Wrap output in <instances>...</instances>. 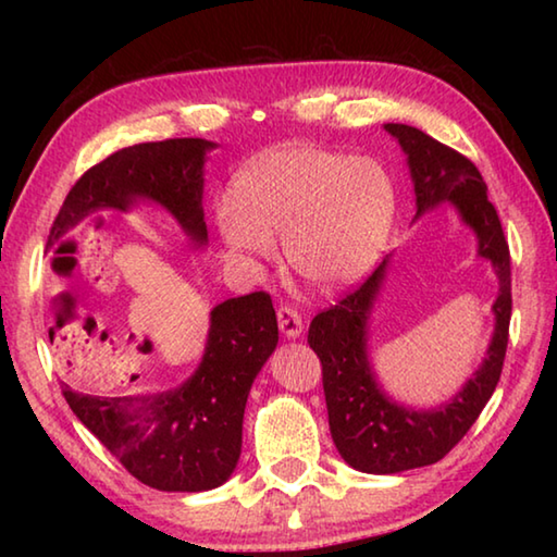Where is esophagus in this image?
<instances>
[{
  "instance_id": "esophagus-1",
  "label": "esophagus",
  "mask_w": 557,
  "mask_h": 557,
  "mask_svg": "<svg viewBox=\"0 0 557 557\" xmlns=\"http://www.w3.org/2000/svg\"><path fill=\"white\" fill-rule=\"evenodd\" d=\"M277 324H280V332L285 334V338H299L301 329H305L299 312H297V309H292V307H280L277 309Z\"/></svg>"
}]
</instances>
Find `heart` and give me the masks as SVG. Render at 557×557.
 <instances>
[{
  "label": "heart",
  "instance_id": "b5f03b06",
  "mask_svg": "<svg viewBox=\"0 0 557 557\" xmlns=\"http://www.w3.org/2000/svg\"><path fill=\"white\" fill-rule=\"evenodd\" d=\"M395 219V186L373 159L282 147L252 162L238 191L215 203L228 258L260 270L285 238L289 268L322 289L351 285L381 256Z\"/></svg>",
  "mask_w": 557,
  "mask_h": 557
}]
</instances>
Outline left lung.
Here are the masks:
<instances>
[{
	"instance_id": "8db88e82",
	"label": "left lung",
	"mask_w": 557,
	"mask_h": 557,
	"mask_svg": "<svg viewBox=\"0 0 557 557\" xmlns=\"http://www.w3.org/2000/svg\"><path fill=\"white\" fill-rule=\"evenodd\" d=\"M383 127L408 157L418 206L414 219L442 203L455 206L459 221L476 235V256L492 262L498 297L492 307L494 336L486 358L461 391L437 408L395 403L381 388L371 366L369 319L381 295L388 258L361 287L312 319L307 342L322 361L332 440L346 465L366 474H398L435 465L467 435L502 379L511 322V256L479 169L418 127L395 122Z\"/></svg>"
}]
</instances>
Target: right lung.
Here are the masks:
<instances>
[{"label": "right lung", "mask_w": 557, "mask_h": 557, "mask_svg": "<svg viewBox=\"0 0 557 557\" xmlns=\"http://www.w3.org/2000/svg\"><path fill=\"white\" fill-rule=\"evenodd\" d=\"M215 143L199 137L143 143L90 166L65 196L49 243L86 215L162 206L196 248L209 243L203 221V164ZM51 336V329H49ZM53 342V338H51ZM277 346V317L265 292L211 309L199 369L176 391L102 398L63 383L75 418L139 482L159 492H209L228 482L240 457L250 385Z\"/></svg>", "instance_id": "right-lung-1"}]
</instances>
